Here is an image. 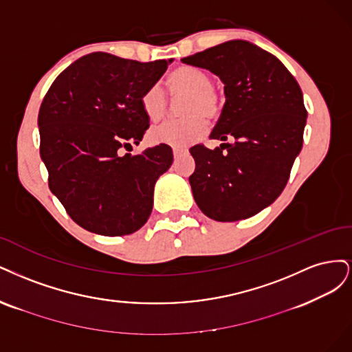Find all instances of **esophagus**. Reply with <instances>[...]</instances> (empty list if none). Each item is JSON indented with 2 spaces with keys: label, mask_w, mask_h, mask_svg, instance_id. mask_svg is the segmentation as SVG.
Segmentation results:
<instances>
[{
  "label": "esophagus",
  "mask_w": 352,
  "mask_h": 352,
  "mask_svg": "<svg viewBox=\"0 0 352 352\" xmlns=\"http://www.w3.org/2000/svg\"><path fill=\"white\" fill-rule=\"evenodd\" d=\"M186 153V149H174V156L175 157H179L181 155Z\"/></svg>",
  "instance_id": "1"
}]
</instances>
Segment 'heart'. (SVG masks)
<instances>
[{"label":"heart","instance_id":"1","mask_svg":"<svg viewBox=\"0 0 352 352\" xmlns=\"http://www.w3.org/2000/svg\"><path fill=\"white\" fill-rule=\"evenodd\" d=\"M169 94L173 96H187L181 114L186 118L168 121L153 127L149 140L153 144L171 147H186L200 140L208 131L206 120H214L221 114V98L212 87V78L205 70L197 67L183 65L175 69L168 77ZM140 105L144 116L151 121H160L165 117L168 100L161 86L153 85L144 90Z\"/></svg>","mask_w":352,"mask_h":352}]
</instances>
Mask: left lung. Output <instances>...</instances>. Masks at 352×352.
<instances>
[{
  "label": "left lung",
  "mask_w": 352,
  "mask_h": 352,
  "mask_svg": "<svg viewBox=\"0 0 352 352\" xmlns=\"http://www.w3.org/2000/svg\"><path fill=\"white\" fill-rule=\"evenodd\" d=\"M181 61L219 76L225 105L210 139L234 140L213 151L191 147L192 196L210 219L250 218L279 197L302 147L307 111L301 89L275 55L247 41L223 42Z\"/></svg>",
  "instance_id": "1"
}]
</instances>
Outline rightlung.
<instances>
[{
  "mask_svg": "<svg viewBox=\"0 0 352 352\" xmlns=\"http://www.w3.org/2000/svg\"><path fill=\"white\" fill-rule=\"evenodd\" d=\"M171 61L92 52L67 67L45 95L38 126L48 186L82 228L118 236L149 219L155 183L173 165V149L120 152L149 129L140 99Z\"/></svg>",
  "mask_w": 352,
  "mask_h": 352,
  "instance_id": "obj_1",
  "label": "right lung"
}]
</instances>
